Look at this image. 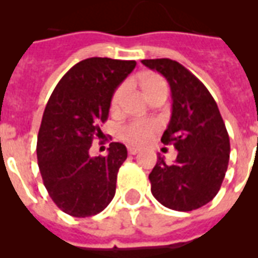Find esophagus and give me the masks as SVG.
I'll use <instances>...</instances> for the list:
<instances>
[{
    "label": "esophagus",
    "instance_id": "obj_1",
    "mask_svg": "<svg viewBox=\"0 0 258 258\" xmlns=\"http://www.w3.org/2000/svg\"><path fill=\"white\" fill-rule=\"evenodd\" d=\"M127 150H128L130 155H135V154L139 153V149H137V147H133V146H130Z\"/></svg>",
    "mask_w": 258,
    "mask_h": 258
}]
</instances>
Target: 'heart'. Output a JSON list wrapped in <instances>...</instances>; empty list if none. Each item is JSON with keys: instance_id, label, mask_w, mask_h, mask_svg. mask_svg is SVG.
<instances>
[{"instance_id": "obj_1", "label": "heart", "mask_w": 258, "mask_h": 258, "mask_svg": "<svg viewBox=\"0 0 258 258\" xmlns=\"http://www.w3.org/2000/svg\"><path fill=\"white\" fill-rule=\"evenodd\" d=\"M166 84L165 80L158 76V75H145L142 78V87L145 89L146 95L149 96L150 93L153 92L154 89L158 87ZM124 86H120L115 91L112 96V107H117L120 104L121 97L124 93ZM159 125L155 120H149V119H135L128 123L121 124L117 128V137L120 138L121 141L125 143L134 146H142L147 143V142L153 138V135L158 131Z\"/></svg>"}]
</instances>
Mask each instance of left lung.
Here are the masks:
<instances>
[{"label": "left lung", "mask_w": 258, "mask_h": 258, "mask_svg": "<svg viewBox=\"0 0 258 258\" xmlns=\"http://www.w3.org/2000/svg\"><path fill=\"white\" fill-rule=\"evenodd\" d=\"M142 62L169 82L172 112L161 141L178 150L170 165L158 155L149 175L151 192L166 208L191 212L220 191L230 157L228 131L216 100L190 71L170 58Z\"/></svg>", "instance_id": "1"}]
</instances>
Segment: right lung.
<instances>
[{
    "instance_id": "obj_1",
    "label": "right lung",
    "mask_w": 258,
    "mask_h": 258,
    "mask_svg": "<svg viewBox=\"0 0 258 258\" xmlns=\"http://www.w3.org/2000/svg\"><path fill=\"white\" fill-rule=\"evenodd\" d=\"M135 66L134 60L86 58L62 76L48 100L37 137L38 169L52 201L70 216H95L115 196L125 146L109 143L107 157H89V149L108 119L115 89Z\"/></svg>"
}]
</instances>
